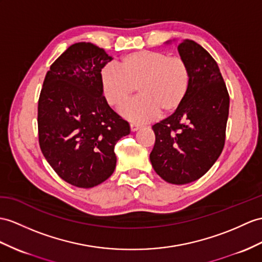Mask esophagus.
<instances>
[{"label":"esophagus","mask_w":262,"mask_h":262,"mask_svg":"<svg viewBox=\"0 0 262 262\" xmlns=\"http://www.w3.org/2000/svg\"><path fill=\"white\" fill-rule=\"evenodd\" d=\"M130 127H131V131H138L140 127H141V125L138 124V123H130Z\"/></svg>","instance_id":"obj_1"}]
</instances>
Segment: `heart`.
I'll use <instances>...</instances> for the list:
<instances>
[{
  "instance_id": "heart-1",
  "label": "heart",
  "mask_w": 262,
  "mask_h": 262,
  "mask_svg": "<svg viewBox=\"0 0 262 262\" xmlns=\"http://www.w3.org/2000/svg\"><path fill=\"white\" fill-rule=\"evenodd\" d=\"M120 69L102 68L100 82L109 105L119 107L136 92L140 97L121 107V114L135 122H146L159 113L169 116L186 100L191 70L180 55L142 50L121 57Z\"/></svg>"
}]
</instances>
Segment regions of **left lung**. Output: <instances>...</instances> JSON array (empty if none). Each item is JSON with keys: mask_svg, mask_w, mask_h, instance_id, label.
Segmentation results:
<instances>
[{"mask_svg": "<svg viewBox=\"0 0 262 262\" xmlns=\"http://www.w3.org/2000/svg\"><path fill=\"white\" fill-rule=\"evenodd\" d=\"M191 70V84L180 109L152 126L153 169L163 180L186 184L207 173L226 142L229 93L213 57L192 40L178 46Z\"/></svg>", "mask_w": 262, "mask_h": 262, "instance_id": "1", "label": "left lung"}]
</instances>
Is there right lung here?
<instances>
[{
    "mask_svg": "<svg viewBox=\"0 0 262 262\" xmlns=\"http://www.w3.org/2000/svg\"><path fill=\"white\" fill-rule=\"evenodd\" d=\"M112 57L92 43L68 48L50 67L37 105L39 143L61 179L92 188L111 177L119 140L130 133L127 121L107 104L100 73Z\"/></svg>",
    "mask_w": 262,
    "mask_h": 262,
    "instance_id": "right-lung-1",
    "label": "right lung"
}]
</instances>
